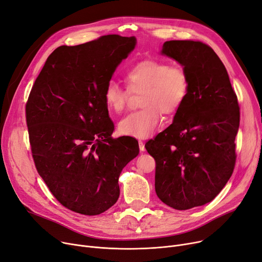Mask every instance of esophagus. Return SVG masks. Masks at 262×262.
Wrapping results in <instances>:
<instances>
[{
  "label": "esophagus",
  "instance_id": "34e87169",
  "mask_svg": "<svg viewBox=\"0 0 262 262\" xmlns=\"http://www.w3.org/2000/svg\"><path fill=\"white\" fill-rule=\"evenodd\" d=\"M139 148H140V150H145V146H144V142L143 141H141V140H139Z\"/></svg>",
  "mask_w": 262,
  "mask_h": 262
}]
</instances>
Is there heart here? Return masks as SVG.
I'll use <instances>...</instances> for the list:
<instances>
[{"mask_svg": "<svg viewBox=\"0 0 262 262\" xmlns=\"http://www.w3.org/2000/svg\"><path fill=\"white\" fill-rule=\"evenodd\" d=\"M124 79L127 87L114 80L107 82L103 99L110 112L120 114L127 104L130 91H141L142 108L119 123V132L134 138L145 139L152 136L160 124V114H176L190 92V78L185 69L161 60L144 59L132 64L124 73Z\"/></svg>", "mask_w": 262, "mask_h": 262, "instance_id": "1", "label": "heart"}]
</instances>
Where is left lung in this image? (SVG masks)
<instances>
[{"instance_id": "left-lung-1", "label": "left lung", "mask_w": 262, "mask_h": 262, "mask_svg": "<svg viewBox=\"0 0 262 262\" xmlns=\"http://www.w3.org/2000/svg\"><path fill=\"white\" fill-rule=\"evenodd\" d=\"M161 53L184 67L190 92L173 123L145 148L156 162L157 196L174 209L187 210L211 202L230 178L240 107L225 66L209 46L171 40Z\"/></svg>"}]
</instances>
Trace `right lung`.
<instances>
[{
	"label": "right lung",
	"mask_w": 262,
	"mask_h": 262,
	"mask_svg": "<svg viewBox=\"0 0 262 262\" xmlns=\"http://www.w3.org/2000/svg\"><path fill=\"white\" fill-rule=\"evenodd\" d=\"M135 37L106 35L61 46L48 57L25 106L35 167L62 206L101 214L119 199V176L139 153L133 137L114 139V122L103 99Z\"/></svg>",
	"instance_id": "add662e5"
}]
</instances>
